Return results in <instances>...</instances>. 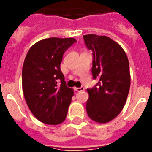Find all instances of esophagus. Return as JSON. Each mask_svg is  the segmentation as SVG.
<instances>
[{"mask_svg":"<svg viewBox=\"0 0 152 152\" xmlns=\"http://www.w3.org/2000/svg\"><path fill=\"white\" fill-rule=\"evenodd\" d=\"M75 90L76 91H84V87H81V88H75Z\"/></svg>","mask_w":152,"mask_h":152,"instance_id":"34e87169","label":"esophagus"}]
</instances>
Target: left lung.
Listing matches in <instances>:
<instances>
[{"mask_svg": "<svg viewBox=\"0 0 152 152\" xmlns=\"http://www.w3.org/2000/svg\"><path fill=\"white\" fill-rule=\"evenodd\" d=\"M83 37L93 52L91 72L99 80L93 88L87 89V113L95 122L106 124L124 107L131 84L129 62L122 47L108 37L88 34Z\"/></svg>", "mask_w": 152, "mask_h": 152, "instance_id": "1", "label": "left lung"}]
</instances>
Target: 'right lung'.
I'll use <instances>...</instances> for the list:
<instances>
[{
    "label": "right lung",
    "instance_id": "1",
    "mask_svg": "<svg viewBox=\"0 0 152 152\" xmlns=\"http://www.w3.org/2000/svg\"><path fill=\"white\" fill-rule=\"evenodd\" d=\"M76 41L71 37L44 39L32 45L25 56L22 89L28 107L40 122L57 125L66 119L74 92L66 86L61 63L64 52Z\"/></svg>",
    "mask_w": 152,
    "mask_h": 152
}]
</instances>
